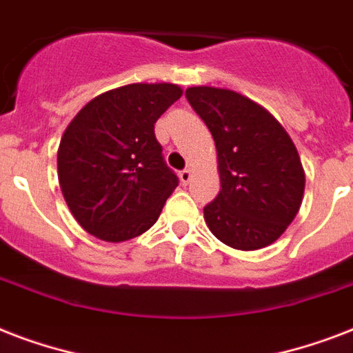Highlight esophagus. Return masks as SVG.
<instances>
[{"label": "esophagus", "instance_id": "1", "mask_svg": "<svg viewBox=\"0 0 353 353\" xmlns=\"http://www.w3.org/2000/svg\"><path fill=\"white\" fill-rule=\"evenodd\" d=\"M190 179H192V170H190V168H185V170L179 172V181H181L183 185H188Z\"/></svg>", "mask_w": 353, "mask_h": 353}]
</instances>
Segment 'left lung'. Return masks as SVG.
<instances>
[{
	"label": "left lung",
	"mask_w": 353,
	"mask_h": 353,
	"mask_svg": "<svg viewBox=\"0 0 353 353\" xmlns=\"http://www.w3.org/2000/svg\"><path fill=\"white\" fill-rule=\"evenodd\" d=\"M185 97L218 152L221 190L203 209L210 232L240 251L271 245L302 203L306 177L295 144L268 110L236 91L198 85Z\"/></svg>",
	"instance_id": "obj_1"
}]
</instances>
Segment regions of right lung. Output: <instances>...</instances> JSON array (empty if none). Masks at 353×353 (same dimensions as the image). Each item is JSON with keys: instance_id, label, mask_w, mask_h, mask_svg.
Instances as JSON below:
<instances>
[{"instance_id": "right-lung-1", "label": "right lung", "mask_w": 353, "mask_h": 353, "mask_svg": "<svg viewBox=\"0 0 353 353\" xmlns=\"http://www.w3.org/2000/svg\"><path fill=\"white\" fill-rule=\"evenodd\" d=\"M183 95L176 84H128L88 102L63 132L58 181L82 229L104 241L143 234L179 179L154 124Z\"/></svg>"}]
</instances>
